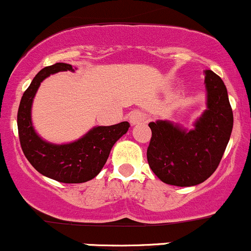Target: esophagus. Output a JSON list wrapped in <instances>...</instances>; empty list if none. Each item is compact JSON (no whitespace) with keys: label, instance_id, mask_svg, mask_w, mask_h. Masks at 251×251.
<instances>
[{"label":"esophagus","instance_id":"1","mask_svg":"<svg viewBox=\"0 0 251 251\" xmlns=\"http://www.w3.org/2000/svg\"><path fill=\"white\" fill-rule=\"evenodd\" d=\"M145 120H146V117H145L144 113L140 112V111L135 110L129 113V122H130L131 126L139 125V123L144 122Z\"/></svg>","mask_w":251,"mask_h":251}]
</instances>
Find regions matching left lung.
<instances>
[{"mask_svg": "<svg viewBox=\"0 0 251 251\" xmlns=\"http://www.w3.org/2000/svg\"><path fill=\"white\" fill-rule=\"evenodd\" d=\"M206 110L185 129L170 121L149 123L152 130L147 162L168 185L187 187L205 181L220 163L233 128V112L222 79L205 70Z\"/></svg>", "mask_w": 251, "mask_h": 251, "instance_id": "8db88e82", "label": "left lung"}]
</instances>
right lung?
<instances>
[{"mask_svg": "<svg viewBox=\"0 0 251 251\" xmlns=\"http://www.w3.org/2000/svg\"><path fill=\"white\" fill-rule=\"evenodd\" d=\"M60 71H75L72 65L56 63L42 69L23 94L18 110V131L23 152L31 165L49 179L65 183H81L94 179L106 163L116 141L128 131L129 123L99 126L78 140L51 144L43 140L32 126L31 107L43 79Z\"/></svg>", "mask_w": 251, "mask_h": 251, "instance_id": "obj_1", "label": "right lung"}]
</instances>
